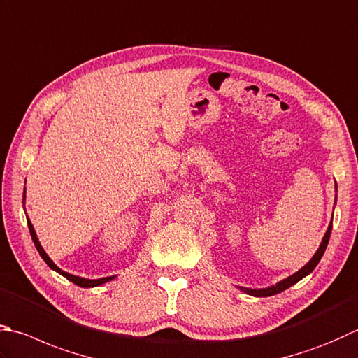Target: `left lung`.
Masks as SVG:
<instances>
[{
  "instance_id": "8db88e82",
  "label": "left lung",
  "mask_w": 358,
  "mask_h": 358,
  "mask_svg": "<svg viewBox=\"0 0 358 358\" xmlns=\"http://www.w3.org/2000/svg\"><path fill=\"white\" fill-rule=\"evenodd\" d=\"M335 192H336V182H335ZM335 202H336V194H335ZM334 217V215H332ZM330 232H332V221H330V224L327 227V231L324 234V237H322L321 240V245L320 248L316 249V252L312 259L308 260L307 265L302 266L299 271H296L294 274L288 275L287 279L278 282L275 285H271V287H266V288H246V287H237L240 292L246 293V294H251V296H255V298H266V296H273V294H278L280 292H284V289L289 288L292 285H294L296 282H299L301 279H304L306 275H308L310 273L313 271V269L316 268V265H318L322 254H324L326 248H327V243H329V238H330Z\"/></svg>"
}]
</instances>
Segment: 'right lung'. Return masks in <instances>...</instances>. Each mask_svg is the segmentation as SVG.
<instances>
[{
	"instance_id": "1",
	"label": "right lung",
	"mask_w": 358,
	"mask_h": 358,
	"mask_svg": "<svg viewBox=\"0 0 358 358\" xmlns=\"http://www.w3.org/2000/svg\"><path fill=\"white\" fill-rule=\"evenodd\" d=\"M24 196H26V187H24L23 202H24ZM26 220H28V227H29V232H31V238H32V241H34V245H36V248H37L40 257H42V259L46 262V265H48V266L52 269V271H56V273H59L60 275H64L65 279H69L70 282H73L74 285L83 287V288H93V287H99V285H103V284H107V282H110V280H113V279L117 278V275H109V278H101V279H85V278H79V275H74V274H70V273L64 271V269H60V268L56 265V263H54V262L50 259V255L45 252V249L42 248V245H40L38 237H37L36 231H34V226H32L31 220H29L28 217H26Z\"/></svg>"
}]
</instances>
